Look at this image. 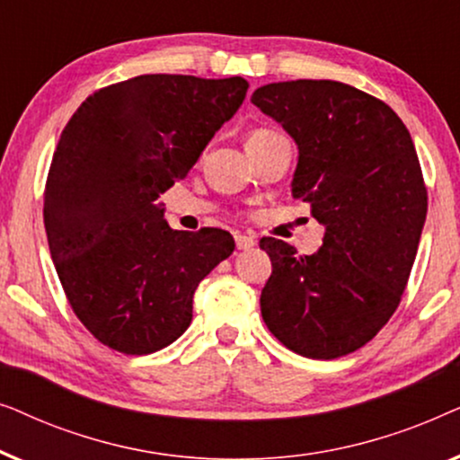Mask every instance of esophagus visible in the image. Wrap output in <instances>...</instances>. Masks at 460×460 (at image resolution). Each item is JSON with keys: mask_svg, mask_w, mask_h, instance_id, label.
<instances>
[{"mask_svg": "<svg viewBox=\"0 0 460 460\" xmlns=\"http://www.w3.org/2000/svg\"><path fill=\"white\" fill-rule=\"evenodd\" d=\"M234 241H236V249H241V251L255 247V236H251V234H236Z\"/></svg>", "mask_w": 460, "mask_h": 460, "instance_id": "obj_1", "label": "esophagus"}]
</instances>
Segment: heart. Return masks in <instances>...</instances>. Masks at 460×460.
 I'll return each mask as SVG.
<instances>
[{
    "label": "heart",
    "instance_id": "1",
    "mask_svg": "<svg viewBox=\"0 0 460 460\" xmlns=\"http://www.w3.org/2000/svg\"><path fill=\"white\" fill-rule=\"evenodd\" d=\"M276 137H280V134H279V131H274V129H268V128L253 129L247 136V146H260V144L276 140Z\"/></svg>",
    "mask_w": 460,
    "mask_h": 460
}]
</instances>
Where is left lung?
<instances>
[{
	"instance_id": "obj_1",
	"label": "left lung",
	"mask_w": 460,
	"mask_h": 460,
	"mask_svg": "<svg viewBox=\"0 0 460 460\" xmlns=\"http://www.w3.org/2000/svg\"><path fill=\"white\" fill-rule=\"evenodd\" d=\"M251 102L297 144L293 197L324 226L314 255L260 241L272 260L263 323L299 356H348L392 318L417 255L427 188L412 137L385 102L339 81L268 84Z\"/></svg>"
}]
</instances>
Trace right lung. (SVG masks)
Instances as JSON below:
<instances>
[{
  "mask_svg": "<svg viewBox=\"0 0 460 460\" xmlns=\"http://www.w3.org/2000/svg\"><path fill=\"white\" fill-rule=\"evenodd\" d=\"M243 77L140 75L93 92L62 129L43 224L68 304L100 343L153 354L192 320L230 232L172 230L156 203L247 96Z\"/></svg>",
  "mask_w": 460,
  "mask_h": 460,
  "instance_id": "1",
  "label": "right lung"
}]
</instances>
